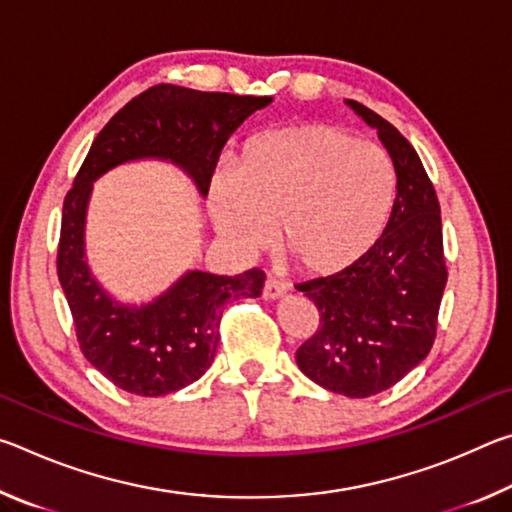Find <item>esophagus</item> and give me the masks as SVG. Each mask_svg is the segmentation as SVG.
Here are the masks:
<instances>
[{
    "mask_svg": "<svg viewBox=\"0 0 512 512\" xmlns=\"http://www.w3.org/2000/svg\"><path fill=\"white\" fill-rule=\"evenodd\" d=\"M284 289H287V287H284V282L275 280V277H266L264 289H262V298L273 300V298H277V296H282Z\"/></svg>",
    "mask_w": 512,
    "mask_h": 512,
    "instance_id": "1",
    "label": "esophagus"
}]
</instances>
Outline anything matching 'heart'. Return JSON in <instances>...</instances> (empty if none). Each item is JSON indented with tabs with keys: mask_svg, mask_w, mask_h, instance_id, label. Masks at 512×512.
Listing matches in <instances>:
<instances>
[{
	"mask_svg": "<svg viewBox=\"0 0 512 512\" xmlns=\"http://www.w3.org/2000/svg\"><path fill=\"white\" fill-rule=\"evenodd\" d=\"M391 155L325 124L280 128L250 140L232 173L210 187L216 230L239 248L266 244L300 271L334 275L366 257L391 219Z\"/></svg>",
	"mask_w": 512,
	"mask_h": 512,
	"instance_id": "b5f03b06",
	"label": "heart"
}]
</instances>
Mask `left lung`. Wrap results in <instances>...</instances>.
Returning a JSON list of instances; mask_svg holds the SVG:
<instances>
[{
  "label": "left lung",
  "instance_id": "obj_1",
  "mask_svg": "<svg viewBox=\"0 0 512 512\" xmlns=\"http://www.w3.org/2000/svg\"><path fill=\"white\" fill-rule=\"evenodd\" d=\"M348 103L391 153L397 194L384 235L361 262L298 284L320 320L296 361L327 391L370 397L395 386L429 354L447 264L440 203L418 153L391 121L359 101Z\"/></svg>",
  "mask_w": 512,
  "mask_h": 512
}]
</instances>
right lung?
Wrapping results in <instances>:
<instances>
[{
  "mask_svg": "<svg viewBox=\"0 0 512 512\" xmlns=\"http://www.w3.org/2000/svg\"><path fill=\"white\" fill-rule=\"evenodd\" d=\"M268 103L271 97L158 83L128 101L94 137L63 201L56 268L81 352L121 391L160 397L196 381L214 361L223 307L257 298L266 275L259 268L237 277L192 271L151 305H117L83 259L92 180L121 162L164 158L180 164L205 196L228 137Z\"/></svg>",
  "mask_w": 512,
  "mask_h": 512,
  "instance_id": "right-lung-1",
  "label": "right lung"
}]
</instances>
